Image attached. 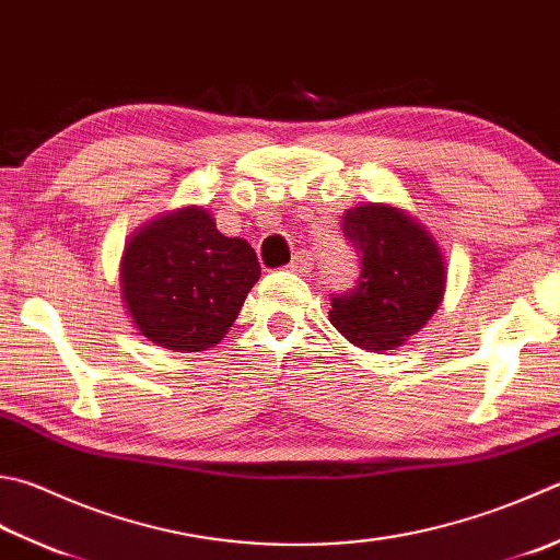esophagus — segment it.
Segmentation results:
<instances>
[{
	"label": "esophagus",
	"mask_w": 560,
	"mask_h": 560,
	"mask_svg": "<svg viewBox=\"0 0 560 560\" xmlns=\"http://www.w3.org/2000/svg\"><path fill=\"white\" fill-rule=\"evenodd\" d=\"M292 272H300V276H307V272H312V258L307 256L304 250H298L292 256V262L288 266Z\"/></svg>",
	"instance_id": "34e87169"
}]
</instances>
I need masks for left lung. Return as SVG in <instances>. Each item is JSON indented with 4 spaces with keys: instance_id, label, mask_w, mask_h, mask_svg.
<instances>
[{
    "instance_id": "left-lung-1",
    "label": "left lung",
    "mask_w": 560,
    "mask_h": 560,
    "mask_svg": "<svg viewBox=\"0 0 560 560\" xmlns=\"http://www.w3.org/2000/svg\"><path fill=\"white\" fill-rule=\"evenodd\" d=\"M343 236L361 260L348 292L331 294L329 319L365 351H393L439 310L446 262L434 236L389 205H358L343 214Z\"/></svg>"
}]
</instances>
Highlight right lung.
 Segmentation results:
<instances>
[{
	"mask_svg": "<svg viewBox=\"0 0 560 560\" xmlns=\"http://www.w3.org/2000/svg\"><path fill=\"white\" fill-rule=\"evenodd\" d=\"M260 278L256 250L229 238L202 207H183L141 226L124 248L126 312L167 351H207L224 339Z\"/></svg>",
	"mask_w": 560,
	"mask_h": 560,
	"instance_id": "obj_1",
	"label": "right lung"
}]
</instances>
